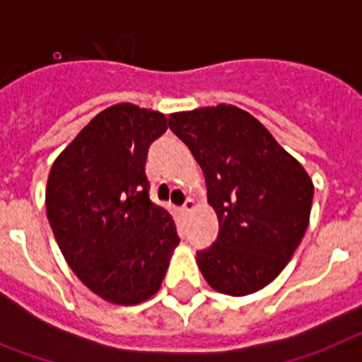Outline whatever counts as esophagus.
<instances>
[{
	"label": "esophagus",
	"mask_w": 362,
	"mask_h": 362,
	"mask_svg": "<svg viewBox=\"0 0 362 362\" xmlns=\"http://www.w3.org/2000/svg\"><path fill=\"white\" fill-rule=\"evenodd\" d=\"M194 207H197V204H194V200L187 199V200H185V204H184V207H182V209H184L185 213H193V211H194Z\"/></svg>",
	"instance_id": "obj_1"
}]
</instances>
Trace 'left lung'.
<instances>
[{
  "instance_id": "1",
  "label": "left lung",
  "mask_w": 362,
  "mask_h": 362,
  "mask_svg": "<svg viewBox=\"0 0 362 362\" xmlns=\"http://www.w3.org/2000/svg\"><path fill=\"white\" fill-rule=\"evenodd\" d=\"M169 129L202 168L218 237L197 251L207 284L250 295L275 279L306 233L313 184L250 112L220 103L169 115Z\"/></svg>"
}]
</instances>
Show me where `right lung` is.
<instances>
[{"instance_id":"1","label":"right lung","mask_w":362,"mask_h":362,"mask_svg":"<svg viewBox=\"0 0 362 362\" xmlns=\"http://www.w3.org/2000/svg\"><path fill=\"white\" fill-rule=\"evenodd\" d=\"M168 131L162 112L118 103L96 115L54 160L47 218L71 269L109 303L138 304L160 290L175 220L149 199V146Z\"/></svg>"}]
</instances>
